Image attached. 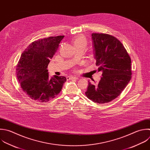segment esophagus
Wrapping results in <instances>:
<instances>
[{
    "mask_svg": "<svg viewBox=\"0 0 150 150\" xmlns=\"http://www.w3.org/2000/svg\"><path fill=\"white\" fill-rule=\"evenodd\" d=\"M67 80H77L78 77L75 76H69L67 77Z\"/></svg>",
    "mask_w": 150,
    "mask_h": 150,
    "instance_id": "34e87169",
    "label": "esophagus"
}]
</instances>
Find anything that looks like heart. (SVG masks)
I'll list each match as a JSON object with an SVG mask.
<instances>
[{"label":"heart","instance_id":"b5f03b06","mask_svg":"<svg viewBox=\"0 0 150 150\" xmlns=\"http://www.w3.org/2000/svg\"><path fill=\"white\" fill-rule=\"evenodd\" d=\"M72 43L74 48L82 46L86 47L87 45V40L84 36L82 35H79L73 39Z\"/></svg>","mask_w":150,"mask_h":150}]
</instances>
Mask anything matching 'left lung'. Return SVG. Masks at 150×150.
<instances>
[{
	"label": "left lung",
	"instance_id": "1",
	"mask_svg": "<svg viewBox=\"0 0 150 150\" xmlns=\"http://www.w3.org/2000/svg\"><path fill=\"white\" fill-rule=\"evenodd\" d=\"M91 40L96 64L103 77L96 85L88 81L85 93L92 101L104 104L117 98L129 82L131 61L122 43L114 36L92 33Z\"/></svg>",
	"mask_w": 150,
	"mask_h": 150
}]
</instances>
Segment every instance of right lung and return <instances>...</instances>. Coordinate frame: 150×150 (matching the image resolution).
<instances>
[{
  "label": "right lung",
  "instance_id": "add662e5",
  "mask_svg": "<svg viewBox=\"0 0 150 150\" xmlns=\"http://www.w3.org/2000/svg\"><path fill=\"white\" fill-rule=\"evenodd\" d=\"M64 36L49 37L32 42L22 53L16 66L18 80L32 100L46 103L54 98L66 81L64 76L49 77L47 70Z\"/></svg>",
  "mask_w": 150,
  "mask_h": 150
}]
</instances>
